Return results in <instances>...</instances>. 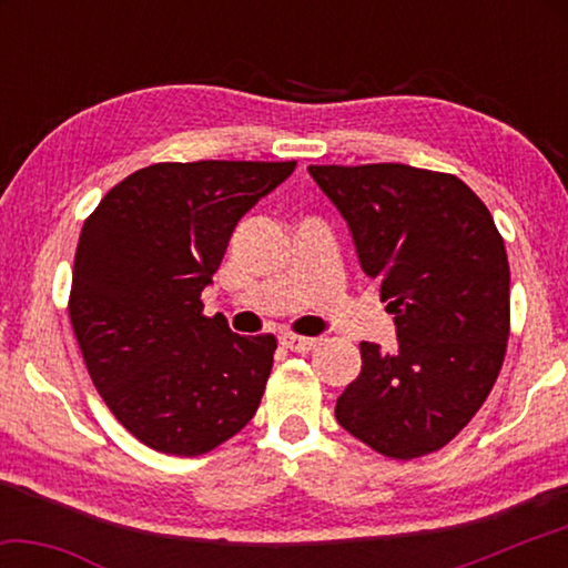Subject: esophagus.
<instances>
[{
  "label": "esophagus",
  "mask_w": 568,
  "mask_h": 568,
  "mask_svg": "<svg viewBox=\"0 0 568 568\" xmlns=\"http://www.w3.org/2000/svg\"><path fill=\"white\" fill-rule=\"evenodd\" d=\"M281 343L285 345L287 351H295V353H307V351H313L315 345L321 343V338H305V335L283 333V335H281Z\"/></svg>",
  "instance_id": "esophagus-1"
}]
</instances>
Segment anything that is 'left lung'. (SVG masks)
<instances>
[{
  "label": "left lung",
  "mask_w": 568,
  "mask_h": 568,
  "mask_svg": "<svg viewBox=\"0 0 568 568\" xmlns=\"http://www.w3.org/2000/svg\"><path fill=\"white\" fill-rule=\"evenodd\" d=\"M307 172L341 210L363 273L396 315L398 348L361 343V376L335 403V418L388 458L434 454L476 416L504 365V237L456 175L400 162Z\"/></svg>",
  "instance_id": "left-lung-1"
}]
</instances>
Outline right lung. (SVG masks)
Masks as SVG:
<instances>
[{
    "instance_id": "right-lung-1",
    "label": "right lung",
    "mask_w": 568,
    "mask_h": 568,
    "mask_svg": "<svg viewBox=\"0 0 568 568\" xmlns=\"http://www.w3.org/2000/svg\"><path fill=\"white\" fill-rule=\"evenodd\" d=\"M291 162H158L114 185L84 220L70 321L90 378L142 444L200 456L261 406L275 335H237L203 315L205 285L257 200Z\"/></svg>"
}]
</instances>
